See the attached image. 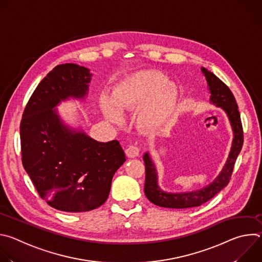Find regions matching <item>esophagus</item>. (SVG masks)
<instances>
[{
  "mask_svg": "<svg viewBox=\"0 0 262 262\" xmlns=\"http://www.w3.org/2000/svg\"><path fill=\"white\" fill-rule=\"evenodd\" d=\"M125 154L127 157L129 158H136L139 156L140 154V148L137 145H129L126 149H125Z\"/></svg>",
  "mask_w": 262,
  "mask_h": 262,
  "instance_id": "1",
  "label": "esophagus"
}]
</instances>
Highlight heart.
Listing matches in <instances>:
<instances>
[{"instance_id":"heart-1","label":"heart","mask_w":262,"mask_h":262,"mask_svg":"<svg viewBox=\"0 0 262 262\" xmlns=\"http://www.w3.org/2000/svg\"><path fill=\"white\" fill-rule=\"evenodd\" d=\"M178 97L174 83L168 82L165 74L155 70L137 71L116 85L112 99L101 97L105 116L113 122L120 120V112L140 111L138 123L152 128L165 122Z\"/></svg>"}]
</instances>
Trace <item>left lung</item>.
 <instances>
[{
	"mask_svg": "<svg viewBox=\"0 0 262 262\" xmlns=\"http://www.w3.org/2000/svg\"><path fill=\"white\" fill-rule=\"evenodd\" d=\"M202 72L204 73L206 81L208 83L209 91L211 93V102L225 110L230 119L234 133L231 151L225 167L223 168L221 174L211 184L198 191L180 194H171L161 191L158 185L156 167L151 162L150 158H149L148 154H145L143 158L145 163L144 193L149 201L158 206L167 208H189L200 206L203 203L207 202L229 183L235 161L242 150L244 144V130L238 106L233 93L231 92L229 87L225 83L222 82L215 74H213L206 68H202Z\"/></svg>",
	"mask_w": 262,
	"mask_h": 262,
	"instance_id": "left-lung-1",
	"label": "left lung"
}]
</instances>
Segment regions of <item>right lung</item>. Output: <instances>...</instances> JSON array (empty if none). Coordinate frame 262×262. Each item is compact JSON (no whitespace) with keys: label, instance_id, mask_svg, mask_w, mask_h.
Masks as SVG:
<instances>
[{"label":"right lung","instance_id":"1","mask_svg":"<svg viewBox=\"0 0 262 262\" xmlns=\"http://www.w3.org/2000/svg\"><path fill=\"white\" fill-rule=\"evenodd\" d=\"M89 69L57 65L36 87L20 121L21 162L39 196L62 211L82 212L102 205L112 178L125 162L117 140L97 142L62 124L56 110L70 96L83 98Z\"/></svg>","mask_w":262,"mask_h":262}]
</instances>
